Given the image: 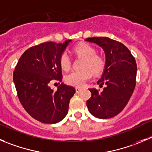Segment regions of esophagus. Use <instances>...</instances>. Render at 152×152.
Wrapping results in <instances>:
<instances>
[{
    "label": "esophagus",
    "instance_id": "esophagus-1",
    "mask_svg": "<svg viewBox=\"0 0 152 152\" xmlns=\"http://www.w3.org/2000/svg\"><path fill=\"white\" fill-rule=\"evenodd\" d=\"M82 91H83V89L81 88H76V93H78V94L80 93V92Z\"/></svg>",
    "mask_w": 152,
    "mask_h": 152
}]
</instances>
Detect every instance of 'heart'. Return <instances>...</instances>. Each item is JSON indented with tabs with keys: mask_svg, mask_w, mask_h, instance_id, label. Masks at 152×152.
<instances>
[{
	"mask_svg": "<svg viewBox=\"0 0 152 152\" xmlns=\"http://www.w3.org/2000/svg\"><path fill=\"white\" fill-rule=\"evenodd\" d=\"M74 51L79 56L84 58L83 67L84 69L79 71H73L65 77V81L68 85L75 87H82L86 81L91 79L92 73L99 74L105 67L104 59L100 55H96L94 48L87 43H80L75 46ZM60 65L61 68L67 70L70 67L71 61L69 55L64 52L60 56Z\"/></svg>",
	"mask_w": 152,
	"mask_h": 152,
	"instance_id": "b5f03b06",
	"label": "heart"
}]
</instances>
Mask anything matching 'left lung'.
Segmentation results:
<instances>
[{
    "instance_id": "1",
    "label": "left lung",
    "mask_w": 152,
    "mask_h": 152,
    "mask_svg": "<svg viewBox=\"0 0 152 152\" xmlns=\"http://www.w3.org/2000/svg\"><path fill=\"white\" fill-rule=\"evenodd\" d=\"M103 49L106 64L97 84L106 85L103 91L90 88L91 97L87 100L88 109L97 118L117 115L128 103L136 86L137 66L130 50L121 42L109 37L87 38Z\"/></svg>"
}]
</instances>
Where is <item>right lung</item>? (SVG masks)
<instances>
[{
	"instance_id": "add662e5",
	"label": "right lung",
	"mask_w": 152,
	"mask_h": 152,
	"mask_svg": "<svg viewBox=\"0 0 152 152\" xmlns=\"http://www.w3.org/2000/svg\"><path fill=\"white\" fill-rule=\"evenodd\" d=\"M71 41L46 42L31 47L22 54L14 70L18 99L28 114L42 123L55 124L64 119L76 92L64 83L56 91L49 86L54 79L62 81L60 56Z\"/></svg>"
}]
</instances>
